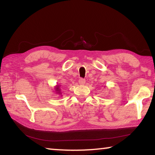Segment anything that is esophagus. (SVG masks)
<instances>
[{
  "mask_svg": "<svg viewBox=\"0 0 155 155\" xmlns=\"http://www.w3.org/2000/svg\"><path fill=\"white\" fill-rule=\"evenodd\" d=\"M78 83H79L80 85H84L85 83V80L83 79V78H80V79L78 80Z\"/></svg>",
  "mask_w": 155,
  "mask_h": 155,
  "instance_id": "34e87169",
  "label": "esophagus"
}]
</instances>
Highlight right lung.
<instances>
[{
    "mask_svg": "<svg viewBox=\"0 0 155 155\" xmlns=\"http://www.w3.org/2000/svg\"><path fill=\"white\" fill-rule=\"evenodd\" d=\"M54 90H55V92L57 94H59V95H61V94H62L61 89H60V85H57L55 87H54Z\"/></svg>",
    "mask_w": 155,
    "mask_h": 155,
    "instance_id": "obj_1",
    "label": "right lung"
}]
</instances>
